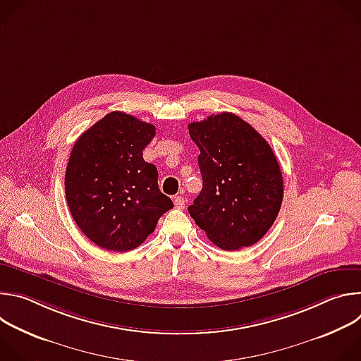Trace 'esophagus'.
Listing matches in <instances>:
<instances>
[{"label":"esophagus","instance_id":"obj_1","mask_svg":"<svg viewBox=\"0 0 361 361\" xmlns=\"http://www.w3.org/2000/svg\"><path fill=\"white\" fill-rule=\"evenodd\" d=\"M174 205H176V209H178V210L184 209V207H185V200H184V197H181V195L174 197Z\"/></svg>","mask_w":361,"mask_h":361}]
</instances>
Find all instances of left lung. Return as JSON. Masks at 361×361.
<instances>
[{
    "label": "left lung",
    "instance_id": "left-lung-1",
    "mask_svg": "<svg viewBox=\"0 0 361 361\" xmlns=\"http://www.w3.org/2000/svg\"><path fill=\"white\" fill-rule=\"evenodd\" d=\"M200 148V195L188 207L217 247L234 251L264 237L283 201V176L269 142L233 113L188 124Z\"/></svg>",
    "mask_w": 361,
    "mask_h": 361
}]
</instances>
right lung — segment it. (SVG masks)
Returning <instances> with one entry per match:
<instances>
[{
  "label": "right lung",
  "mask_w": 361,
  "mask_h": 361,
  "mask_svg": "<svg viewBox=\"0 0 361 361\" xmlns=\"http://www.w3.org/2000/svg\"><path fill=\"white\" fill-rule=\"evenodd\" d=\"M156 127L113 111L75 141L66 171V197L80 230L110 251L137 248L173 201L159 188L157 167L142 149Z\"/></svg>",
  "instance_id": "right-lung-1"
}]
</instances>
